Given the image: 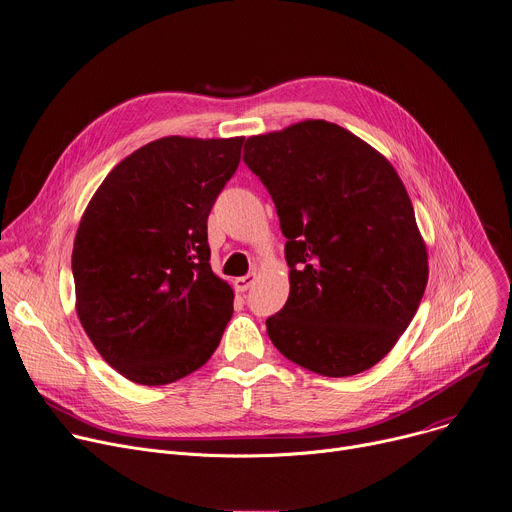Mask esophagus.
Listing matches in <instances>:
<instances>
[{
  "mask_svg": "<svg viewBox=\"0 0 512 512\" xmlns=\"http://www.w3.org/2000/svg\"><path fill=\"white\" fill-rule=\"evenodd\" d=\"M255 274H247V276H243V278H236L234 280V288L238 290V292H247L251 286H253V282H255Z\"/></svg>",
  "mask_w": 512,
  "mask_h": 512,
  "instance_id": "esophagus-1",
  "label": "esophagus"
}]
</instances>
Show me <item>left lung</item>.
<instances>
[{"instance_id":"8db88e82","label":"left lung","mask_w":512,"mask_h":512,"mask_svg":"<svg viewBox=\"0 0 512 512\" xmlns=\"http://www.w3.org/2000/svg\"><path fill=\"white\" fill-rule=\"evenodd\" d=\"M245 164L276 203L290 294L267 335L323 377L381 362L428 282L414 206L391 162L348 129L309 119L253 135Z\"/></svg>"}]
</instances>
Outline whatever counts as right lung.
<instances>
[{
  "label": "right lung",
  "mask_w": 512,
  "mask_h": 512,
  "mask_svg": "<svg viewBox=\"0 0 512 512\" xmlns=\"http://www.w3.org/2000/svg\"><path fill=\"white\" fill-rule=\"evenodd\" d=\"M243 142H150L111 170L82 216L72 253L78 319L133 383H175L220 344L234 294L212 271L208 216Z\"/></svg>",
  "instance_id": "add662e5"
}]
</instances>
